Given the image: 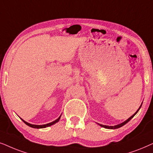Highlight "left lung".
<instances>
[{
	"instance_id": "left-lung-1",
	"label": "left lung",
	"mask_w": 153,
	"mask_h": 153,
	"mask_svg": "<svg viewBox=\"0 0 153 153\" xmlns=\"http://www.w3.org/2000/svg\"><path fill=\"white\" fill-rule=\"evenodd\" d=\"M141 105H142V104L140 105L139 108H138V109L137 110V111H136V113H134L133 115H131V117H130L129 118H128V119L127 120H125V122H123V123H121V124H119V125H115V126H107V125H101V124H99V123H98V125H100L101 127H102L106 128V129H117V128H120V127H123V126H124V125H126V124H127V123H128V122L131 120L132 119V118H133V117H134V115H135L136 114L138 113V111H139V110H140V107H141Z\"/></svg>"
}]
</instances>
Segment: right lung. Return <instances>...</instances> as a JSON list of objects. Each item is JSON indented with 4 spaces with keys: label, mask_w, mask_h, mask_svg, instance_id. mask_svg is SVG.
I'll use <instances>...</instances> for the list:
<instances>
[{
    "label": "right lung",
    "mask_w": 153,
    "mask_h": 153,
    "mask_svg": "<svg viewBox=\"0 0 153 153\" xmlns=\"http://www.w3.org/2000/svg\"><path fill=\"white\" fill-rule=\"evenodd\" d=\"M61 115L59 116V118L58 119H56V120H54V121H53V122H52V123H48V124H46V125H32V124H30V123H28L27 122H26V121H24L23 119H22L21 118V120L22 121L24 122V123L26 124V125H28V126H29V127H32V128H36V129H40V128H45V127H50V126H51V125H54V124L55 123H58L59 121V120H60V117H61Z\"/></svg>",
    "instance_id": "add662e5"
}]
</instances>
